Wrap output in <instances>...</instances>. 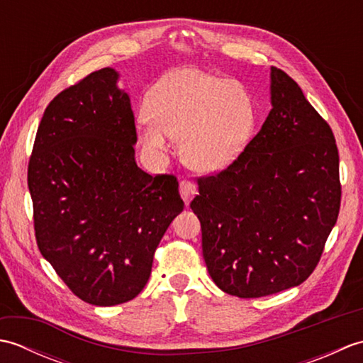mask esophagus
<instances>
[{
    "label": "esophagus",
    "mask_w": 363,
    "mask_h": 363,
    "mask_svg": "<svg viewBox=\"0 0 363 363\" xmlns=\"http://www.w3.org/2000/svg\"><path fill=\"white\" fill-rule=\"evenodd\" d=\"M179 190H181V196L184 199V203H186V206H189L191 199H194L195 195L198 194L196 186H195L194 182H190V181H181Z\"/></svg>",
    "instance_id": "1"
}]
</instances>
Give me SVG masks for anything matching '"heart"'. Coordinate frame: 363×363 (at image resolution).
I'll return each instance as SVG.
<instances>
[{"instance_id": "obj_1", "label": "heart", "mask_w": 363, "mask_h": 363, "mask_svg": "<svg viewBox=\"0 0 363 363\" xmlns=\"http://www.w3.org/2000/svg\"><path fill=\"white\" fill-rule=\"evenodd\" d=\"M137 120L146 148L164 154L169 137L181 140L186 164L199 173H220L245 152L256 129V104L237 81L194 67L177 68L154 84Z\"/></svg>"}]
</instances>
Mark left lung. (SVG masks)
I'll return each mask as SVG.
<instances>
[{
    "mask_svg": "<svg viewBox=\"0 0 363 363\" xmlns=\"http://www.w3.org/2000/svg\"><path fill=\"white\" fill-rule=\"evenodd\" d=\"M272 111L233 165L199 179L190 203L213 282L238 298L303 284L340 211L338 151L328 123L276 67Z\"/></svg>",
    "mask_w": 363,
    "mask_h": 363,
    "instance_id": "8db88e82",
    "label": "left lung"
}]
</instances>
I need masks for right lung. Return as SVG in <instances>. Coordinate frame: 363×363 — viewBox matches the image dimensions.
I'll list each match as a JSON object with an SVG mask.
<instances>
[{
  "mask_svg": "<svg viewBox=\"0 0 363 363\" xmlns=\"http://www.w3.org/2000/svg\"><path fill=\"white\" fill-rule=\"evenodd\" d=\"M120 73L103 68L52 99L28 168L38 250L94 306L134 299L184 209L174 176L137 167L134 113Z\"/></svg>",
  "mask_w": 363,
  "mask_h": 363,
  "instance_id": "1",
  "label": "right lung"
}]
</instances>
